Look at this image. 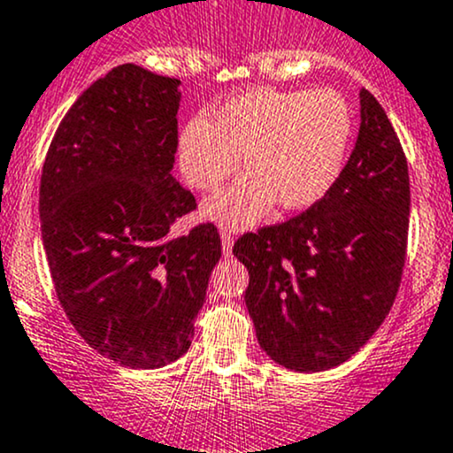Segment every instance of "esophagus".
Instances as JSON below:
<instances>
[{"mask_svg": "<svg viewBox=\"0 0 453 453\" xmlns=\"http://www.w3.org/2000/svg\"><path fill=\"white\" fill-rule=\"evenodd\" d=\"M220 240H222V252H225V257H231V252H233V233L228 231V228H222Z\"/></svg>", "mask_w": 453, "mask_h": 453, "instance_id": "1", "label": "esophagus"}]
</instances>
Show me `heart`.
Here are the masks:
<instances>
[{
	"instance_id": "1",
	"label": "heart",
	"mask_w": 453,
	"mask_h": 453,
	"mask_svg": "<svg viewBox=\"0 0 453 453\" xmlns=\"http://www.w3.org/2000/svg\"><path fill=\"white\" fill-rule=\"evenodd\" d=\"M352 138L354 111L339 90H250L218 105L211 120L183 125L179 168L194 189L218 192L242 157L248 173L207 201L203 213L244 228L276 203L283 211L318 205L342 177Z\"/></svg>"
}]
</instances>
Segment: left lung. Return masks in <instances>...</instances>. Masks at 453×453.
<instances>
[{
  "instance_id": "left-lung-1",
  "label": "left lung",
  "mask_w": 453,
  "mask_h": 453,
  "mask_svg": "<svg viewBox=\"0 0 453 453\" xmlns=\"http://www.w3.org/2000/svg\"><path fill=\"white\" fill-rule=\"evenodd\" d=\"M408 216L406 155L363 88L361 129L334 188L300 216L233 246L250 274L246 306L272 361L324 372L372 339L400 289Z\"/></svg>"
}]
</instances>
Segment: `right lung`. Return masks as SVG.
Masks as SVG:
<instances>
[{
	"label": "right lung",
	"mask_w": 453,
	"mask_h": 453,
	"mask_svg": "<svg viewBox=\"0 0 453 453\" xmlns=\"http://www.w3.org/2000/svg\"><path fill=\"white\" fill-rule=\"evenodd\" d=\"M181 81L138 65L96 80L66 111L41 177V228L58 300L90 348L131 369L177 361L194 337L218 228L170 233L196 198L170 174Z\"/></svg>",
	"instance_id": "right-lung-1"
}]
</instances>
